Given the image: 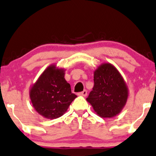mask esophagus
<instances>
[{"instance_id":"obj_1","label":"esophagus","mask_w":156,"mask_h":156,"mask_svg":"<svg viewBox=\"0 0 156 156\" xmlns=\"http://www.w3.org/2000/svg\"><path fill=\"white\" fill-rule=\"evenodd\" d=\"M79 95H81V96H83V97H86V96H87V90H84V91H82V92H81V93H80L78 94Z\"/></svg>"}]
</instances>
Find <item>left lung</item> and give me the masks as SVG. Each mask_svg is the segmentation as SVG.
Returning <instances> with one entry per match:
<instances>
[{
    "label": "left lung",
    "mask_w": 156,
    "mask_h": 156,
    "mask_svg": "<svg viewBox=\"0 0 156 156\" xmlns=\"http://www.w3.org/2000/svg\"><path fill=\"white\" fill-rule=\"evenodd\" d=\"M127 84L118 69L110 63H103L94 71V87L87 101L101 118H113L126 105Z\"/></svg>",
    "instance_id": "8db88e82"
}]
</instances>
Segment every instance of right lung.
<instances>
[{
    "label": "right lung",
    "mask_w": 156,
    "mask_h": 156,
    "mask_svg": "<svg viewBox=\"0 0 156 156\" xmlns=\"http://www.w3.org/2000/svg\"><path fill=\"white\" fill-rule=\"evenodd\" d=\"M64 75V69L51 64L30 87V98L32 106L44 118L55 119L63 116L77 97L72 93Z\"/></svg>",
    "instance_id": "right-lung-1"
}]
</instances>
